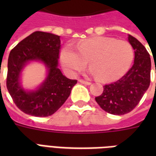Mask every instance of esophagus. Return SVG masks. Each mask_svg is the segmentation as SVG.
<instances>
[{
  "label": "esophagus",
  "mask_w": 156,
  "mask_h": 156,
  "mask_svg": "<svg viewBox=\"0 0 156 156\" xmlns=\"http://www.w3.org/2000/svg\"><path fill=\"white\" fill-rule=\"evenodd\" d=\"M79 82H80L81 83H83V84H86V85H90V84H91V83H90V82L83 80V79H80V80H79Z\"/></svg>",
  "instance_id": "esophagus-1"
}]
</instances>
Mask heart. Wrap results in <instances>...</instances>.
<instances>
[{"label":"heart","instance_id":"obj_1","mask_svg":"<svg viewBox=\"0 0 156 156\" xmlns=\"http://www.w3.org/2000/svg\"><path fill=\"white\" fill-rule=\"evenodd\" d=\"M134 57L132 45L125 40L98 36L77 44H67L61 52L62 66L68 73L75 74L89 61L90 73L103 81L121 78L130 68Z\"/></svg>","mask_w":156,"mask_h":156}]
</instances>
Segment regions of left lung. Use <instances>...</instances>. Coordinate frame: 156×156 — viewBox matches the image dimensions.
I'll list each match as a JSON object with an SVG mask.
<instances>
[{"mask_svg":"<svg viewBox=\"0 0 156 156\" xmlns=\"http://www.w3.org/2000/svg\"><path fill=\"white\" fill-rule=\"evenodd\" d=\"M128 40L134 50L133 66L119 80L104 86L102 95L95 97L103 110L113 115H124L132 111L151 83L150 54L136 38L129 35Z\"/></svg>","mask_w":156,"mask_h":156,"instance_id":"8db88e82","label":"left lung"}]
</instances>
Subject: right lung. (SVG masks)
Returning <instances> with one entry per match:
<instances>
[{"label":"right lung","instance_id":"obj_1","mask_svg":"<svg viewBox=\"0 0 156 156\" xmlns=\"http://www.w3.org/2000/svg\"><path fill=\"white\" fill-rule=\"evenodd\" d=\"M60 36L35 31L11 50L8 59L6 87L16 106L34 116H51L66 101L77 80L64 76L58 66ZM31 60L41 61L48 68L45 81L35 91L27 92L20 85L23 67Z\"/></svg>","mask_w":156,"mask_h":156}]
</instances>
